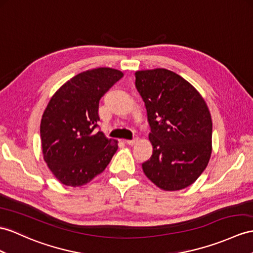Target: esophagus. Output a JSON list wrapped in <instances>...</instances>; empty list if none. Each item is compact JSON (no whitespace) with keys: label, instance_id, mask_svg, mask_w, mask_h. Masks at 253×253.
I'll use <instances>...</instances> for the list:
<instances>
[{"label":"esophagus","instance_id":"1","mask_svg":"<svg viewBox=\"0 0 253 253\" xmlns=\"http://www.w3.org/2000/svg\"><path fill=\"white\" fill-rule=\"evenodd\" d=\"M126 145H130V146H133L134 144L137 143V138H133V139H126L125 140Z\"/></svg>","mask_w":253,"mask_h":253}]
</instances>
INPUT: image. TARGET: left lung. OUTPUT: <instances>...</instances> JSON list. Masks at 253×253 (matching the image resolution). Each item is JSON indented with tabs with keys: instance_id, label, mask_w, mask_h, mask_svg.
Masks as SVG:
<instances>
[{
	"instance_id": "8db88e82",
	"label": "left lung",
	"mask_w": 253,
	"mask_h": 253,
	"mask_svg": "<svg viewBox=\"0 0 253 253\" xmlns=\"http://www.w3.org/2000/svg\"><path fill=\"white\" fill-rule=\"evenodd\" d=\"M135 87L145 103L153 147L143 163L145 175L165 191L189 187L211 155L212 121L204 98L186 79L165 69L136 72Z\"/></svg>"
}]
</instances>
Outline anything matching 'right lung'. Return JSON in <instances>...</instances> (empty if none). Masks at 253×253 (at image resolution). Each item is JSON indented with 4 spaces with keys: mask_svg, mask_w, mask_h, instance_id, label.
<instances>
[{
    "mask_svg": "<svg viewBox=\"0 0 253 253\" xmlns=\"http://www.w3.org/2000/svg\"><path fill=\"white\" fill-rule=\"evenodd\" d=\"M123 74L98 67L74 76L49 101L41 122L44 160L65 186L79 187L101 174L118 145L97 130L98 103Z\"/></svg>",
    "mask_w": 253,
    "mask_h": 253,
    "instance_id": "add662e5",
    "label": "right lung"
}]
</instances>
